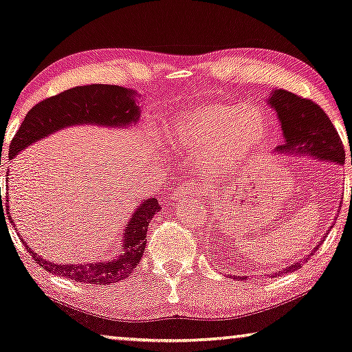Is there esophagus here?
<instances>
[{
    "label": "esophagus",
    "instance_id": "obj_1",
    "mask_svg": "<svg viewBox=\"0 0 352 352\" xmlns=\"http://www.w3.org/2000/svg\"><path fill=\"white\" fill-rule=\"evenodd\" d=\"M201 191L197 190L195 185H190V183H183L175 190L174 195H172V199H180L183 196H199Z\"/></svg>",
    "mask_w": 352,
    "mask_h": 352
}]
</instances>
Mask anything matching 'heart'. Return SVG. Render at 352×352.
I'll return each instance as SVG.
<instances>
[{"label": "heart", "mask_w": 352, "mask_h": 352, "mask_svg": "<svg viewBox=\"0 0 352 352\" xmlns=\"http://www.w3.org/2000/svg\"><path fill=\"white\" fill-rule=\"evenodd\" d=\"M268 131V120L260 108L210 102L172 122L166 138L174 151L201 157L210 169H226L249 160Z\"/></svg>", "instance_id": "b5f03b06"}]
</instances>
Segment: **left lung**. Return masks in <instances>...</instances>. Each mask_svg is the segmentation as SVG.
Instances as JSON below:
<instances>
[{
    "instance_id": "1",
    "label": "left lung",
    "mask_w": 352,
    "mask_h": 352,
    "mask_svg": "<svg viewBox=\"0 0 352 352\" xmlns=\"http://www.w3.org/2000/svg\"><path fill=\"white\" fill-rule=\"evenodd\" d=\"M271 108L276 111L280 122V131L284 143L276 148L277 153H290L298 156H311L320 161H330L335 164H344L343 142L331 124L330 118L318 103L309 98L295 96L289 91L276 89L268 98ZM327 234V232H325ZM322 241L311 250V255L319 249ZM301 268V261L285 266L274 276L294 273ZM271 274V277H273ZM236 279H247L244 276H232Z\"/></svg>"
}]
</instances>
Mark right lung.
Returning <instances> with one entry per match:
<instances>
[{
	"label": "right lung",
	"mask_w": 352,
	"mask_h": 352,
	"mask_svg": "<svg viewBox=\"0 0 352 352\" xmlns=\"http://www.w3.org/2000/svg\"><path fill=\"white\" fill-rule=\"evenodd\" d=\"M135 96L137 92L133 89L111 86V84H91V86L67 89L58 96L49 97L36 103L27 113L25 120L9 145V157L12 160L32 143L70 126L96 124L103 127H129L135 124L140 118V108L135 103ZM6 204H9L8 195ZM157 210H160V202L156 197L145 199L133 209L131 220L124 226L120 255L113 260L60 265L44 260L38 254H32V252L30 254L47 273L67 277L75 282H84V284H115L131 276L140 261L146 245L148 225ZM11 223L14 225V221ZM22 244H25L23 239ZM25 247L28 249L27 244Z\"/></svg>",
	"instance_id": "right-lung-1"
}]
</instances>
